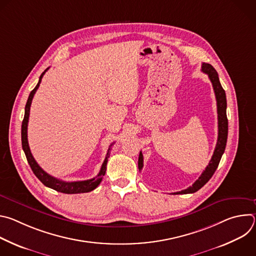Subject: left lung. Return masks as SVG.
Instances as JSON below:
<instances>
[{
    "label": "left lung",
    "mask_w": 256,
    "mask_h": 256,
    "mask_svg": "<svg viewBox=\"0 0 256 256\" xmlns=\"http://www.w3.org/2000/svg\"><path fill=\"white\" fill-rule=\"evenodd\" d=\"M202 70L206 74L212 84V88L216 95V112H218V140L216 148L212 154V157L206 166V170L202 173V175L198 177V179L194 182V184L188 188L184 190H181L178 192H174L173 194H194L200 190L206 182L212 178V174L216 170L218 163L222 158V155L225 152L226 144H227V138H228V118H227V100H226V93L223 89L220 80H218V76L216 70L214 68V66L210 64L204 62L202 64ZM138 170H142L144 166V158L142 152H140L138 156Z\"/></svg>",
    "instance_id": "1"
}]
</instances>
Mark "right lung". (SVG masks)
I'll return each instance as SVG.
<instances>
[{"instance_id":"1","label":"right lung","mask_w":256,"mask_h":256,"mask_svg":"<svg viewBox=\"0 0 256 256\" xmlns=\"http://www.w3.org/2000/svg\"><path fill=\"white\" fill-rule=\"evenodd\" d=\"M48 70V68L42 72L40 77V81L38 83V85L35 86V88L30 92L27 103L25 105V114H24V118L22 122V128H21V140H22V148L23 151L25 153V156L27 158L28 164L30 165L33 173L35 174V176L38 177L42 184L50 188H52L58 192H62V194H83V192H92L93 190H95L103 178V176L105 175L106 172V165H107V159L109 157V151H110V147L114 144H112L110 147H109L108 151H107V155L105 157V160L101 166V169L98 173L97 176H95L94 178L88 179V180H83V181H72V182H66V181H62L60 180L50 174H48L44 170H42V168L38 164V162L35 161V159L33 158L31 152H30V148L28 144V140H27V126H28V120H29V114H30V106H31V102L33 99V96L36 92V90L38 89L40 84L42 82V79L44 77V75L46 74V72Z\"/></svg>"}]
</instances>
